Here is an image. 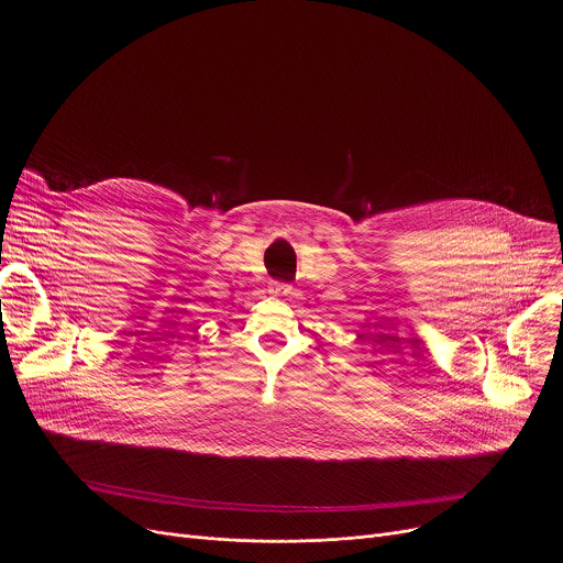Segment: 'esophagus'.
Instances as JSON below:
<instances>
[{
  "instance_id": "1",
  "label": "esophagus",
  "mask_w": 563,
  "mask_h": 563,
  "mask_svg": "<svg viewBox=\"0 0 563 563\" xmlns=\"http://www.w3.org/2000/svg\"><path fill=\"white\" fill-rule=\"evenodd\" d=\"M269 291H272L274 296H289V294H291V285H287V283H280V280H272V285H269Z\"/></svg>"
}]
</instances>
